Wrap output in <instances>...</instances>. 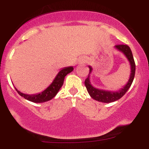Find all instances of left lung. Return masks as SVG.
<instances>
[{
    "label": "left lung",
    "mask_w": 149,
    "mask_h": 149,
    "mask_svg": "<svg viewBox=\"0 0 149 149\" xmlns=\"http://www.w3.org/2000/svg\"><path fill=\"white\" fill-rule=\"evenodd\" d=\"M115 48H117L120 51L123 52L125 55V56L127 57L129 62H130V66H131V73H130V79H129L127 84L123 87V88H122V89L118 91H115V92L104 91V90H100L93 87L91 85V83H90L89 74H88V78H86L85 81H84L87 91H88V94L91 96V97H92L94 100H97V101L101 102L110 103L120 100L127 92V90L129 89L132 83H133V79H134L135 73H136V64H135L133 53H132L130 48L127 45H115ZM91 70H92V68L89 66V73H91Z\"/></svg>",
    "instance_id": "obj_1"
}]
</instances>
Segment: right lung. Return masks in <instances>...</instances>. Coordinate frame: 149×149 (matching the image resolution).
Returning a JSON list of instances; mask_svg holds the SVG:
<instances>
[{
    "label": "right lung",
    "instance_id": "obj_1",
    "mask_svg": "<svg viewBox=\"0 0 149 149\" xmlns=\"http://www.w3.org/2000/svg\"><path fill=\"white\" fill-rule=\"evenodd\" d=\"M73 67H67L65 68H63L62 70L58 73V75H57V76L55 77V79H54L53 82H52V83L51 84L45 91L40 93V94L29 95V94H23V93L18 91L16 88H16V90L17 91V92L19 93V95L22 96V97H24V98L26 99V100H29V101L35 103L45 102L49 101V100H52L53 97H55V96L56 95L57 93L58 92L60 88H61V86H62L63 84L64 79H65V76L67 74H68L69 73L73 71Z\"/></svg>",
    "mask_w": 149,
    "mask_h": 149
}]
</instances>
